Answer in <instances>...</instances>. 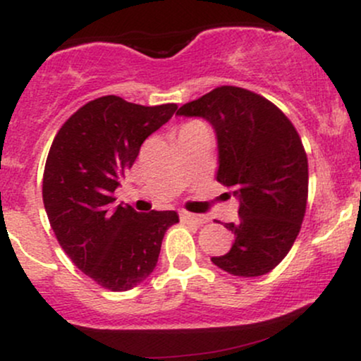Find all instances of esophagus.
Returning <instances> with one entry per match:
<instances>
[{"label": "esophagus", "instance_id": "esophagus-1", "mask_svg": "<svg viewBox=\"0 0 361 361\" xmlns=\"http://www.w3.org/2000/svg\"><path fill=\"white\" fill-rule=\"evenodd\" d=\"M181 221L190 222V224H197V226H204V224H207V217H204V215H195V214L183 212L181 214Z\"/></svg>", "mask_w": 361, "mask_h": 361}]
</instances>
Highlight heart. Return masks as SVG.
<instances>
[{
    "label": "heart",
    "mask_w": 361,
    "mask_h": 361,
    "mask_svg": "<svg viewBox=\"0 0 361 361\" xmlns=\"http://www.w3.org/2000/svg\"><path fill=\"white\" fill-rule=\"evenodd\" d=\"M185 127H198L197 123H188V126H185Z\"/></svg>",
    "instance_id": "heart-1"
}]
</instances>
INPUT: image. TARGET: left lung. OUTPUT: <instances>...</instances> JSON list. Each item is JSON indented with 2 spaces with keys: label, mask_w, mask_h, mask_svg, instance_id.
<instances>
[{
  "label": "left lung",
  "mask_w": 361,
  "mask_h": 361,
  "mask_svg": "<svg viewBox=\"0 0 361 361\" xmlns=\"http://www.w3.org/2000/svg\"><path fill=\"white\" fill-rule=\"evenodd\" d=\"M204 117L219 142L217 181L239 198L229 252L212 263L234 276L271 271L295 243L307 207L309 164L297 128L270 100L239 86H219L176 111Z\"/></svg>",
  "instance_id": "8db88e82"
}]
</instances>
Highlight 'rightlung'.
<instances>
[{"label":"right lung","instance_id":"1","mask_svg":"<svg viewBox=\"0 0 361 361\" xmlns=\"http://www.w3.org/2000/svg\"><path fill=\"white\" fill-rule=\"evenodd\" d=\"M176 109L106 94L74 111L52 140L42 181L49 222L73 263L111 292L134 288L151 275L164 233L180 222L175 210L139 214L114 205L118 178Z\"/></svg>","mask_w":361,"mask_h":361}]
</instances>
